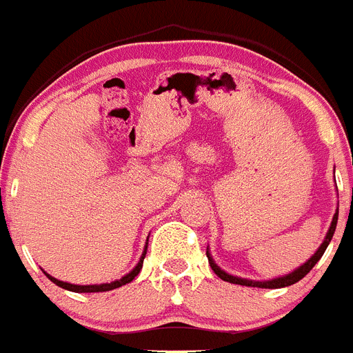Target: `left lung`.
I'll return each instance as SVG.
<instances>
[{"instance_id": "1", "label": "left lung", "mask_w": 353, "mask_h": 353, "mask_svg": "<svg viewBox=\"0 0 353 353\" xmlns=\"http://www.w3.org/2000/svg\"><path fill=\"white\" fill-rule=\"evenodd\" d=\"M336 224H338V210H336L334 217H332V223H330V228H329V233H327L325 240H323V244L320 245V249H318L316 252H314L313 256L310 258V260L305 261L304 265H302L301 269H297L295 272L288 274V276L285 277H277V279H272V281H249V279H240V277H233L230 276V274H226L224 270H221L217 265L214 263V260L210 258V254L207 252L208 256V263H210L212 270H214L215 274H217V277H221L223 281H228V283H233V285H242V286H256V288H283V286H290V285H295L297 281H301L302 277L305 276V274L310 272L311 269H313L314 265H316V261L320 260V258L323 256V252H325L327 245H329L330 239H332V235H334L336 232Z\"/></svg>"}]
</instances>
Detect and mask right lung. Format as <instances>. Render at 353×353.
<instances>
[{
    "instance_id": "1",
    "label": "right lung",
    "mask_w": 353,
    "mask_h": 353,
    "mask_svg": "<svg viewBox=\"0 0 353 353\" xmlns=\"http://www.w3.org/2000/svg\"><path fill=\"white\" fill-rule=\"evenodd\" d=\"M145 254H146V249L145 252H143L141 260H139V263L136 265V269H132V272H129L127 276H123L121 279H118V281H113V283H105V285H88V286H81V285H70V283H63V281H58V279H54L52 276H49V274H46V276L51 279L54 285L61 286V288L68 290V292H79V293H93V292H109V290H114V288H120V286L127 285V283H130L134 279V277L138 276L139 270H141L143 267V260H145Z\"/></svg>"
}]
</instances>
